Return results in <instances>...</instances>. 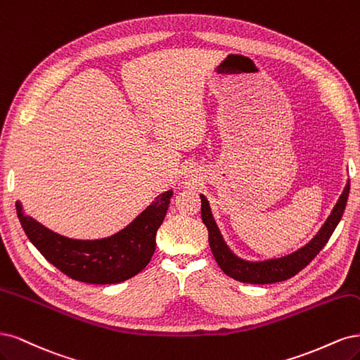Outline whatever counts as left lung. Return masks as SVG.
<instances>
[{
    "instance_id": "8db88e82",
    "label": "left lung",
    "mask_w": 360,
    "mask_h": 360,
    "mask_svg": "<svg viewBox=\"0 0 360 360\" xmlns=\"http://www.w3.org/2000/svg\"><path fill=\"white\" fill-rule=\"evenodd\" d=\"M350 193V181H347L342 194L340 195L338 202L333 206L330 215L326 221L320 227L307 245L300 247L299 250L287 254L283 257L276 259H266V260H245L231 251L226 243L221 231H219L215 218L212 215L210 202L206 197L200 194L202 199V221L207 229V235H210V247L214 254V257L218 263L221 271L238 280L240 283H250V284H272L285 281L288 278L295 276L299 271H302L309 262L314 259L317 254L326 245L329 238L332 236L333 230L341 221L347 199H349Z\"/></svg>"
}]
</instances>
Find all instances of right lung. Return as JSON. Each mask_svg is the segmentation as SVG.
Returning <instances> with one entry per match:
<instances>
[{"label": "right lung", "instance_id": "add662e5", "mask_svg": "<svg viewBox=\"0 0 360 360\" xmlns=\"http://www.w3.org/2000/svg\"><path fill=\"white\" fill-rule=\"evenodd\" d=\"M173 190L157 195L130 224L108 238L73 239L40 224L16 202L25 235L41 256L67 276L89 284H117L145 269L155 251L157 230L166 217Z\"/></svg>", "mask_w": 360, "mask_h": 360}]
</instances>
